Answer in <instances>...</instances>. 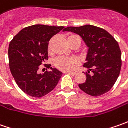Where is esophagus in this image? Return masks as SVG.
Returning <instances> with one entry per match:
<instances>
[{
    "label": "esophagus",
    "mask_w": 128,
    "mask_h": 128,
    "mask_svg": "<svg viewBox=\"0 0 128 128\" xmlns=\"http://www.w3.org/2000/svg\"><path fill=\"white\" fill-rule=\"evenodd\" d=\"M66 72L70 74V75H71V76H75L76 74V72Z\"/></svg>",
    "instance_id": "esophagus-1"
}]
</instances>
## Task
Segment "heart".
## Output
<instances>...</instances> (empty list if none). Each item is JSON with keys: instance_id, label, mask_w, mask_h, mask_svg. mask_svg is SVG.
Masks as SVG:
<instances>
[{"instance_id": "b5f03b06", "label": "heart", "mask_w": 128, "mask_h": 128, "mask_svg": "<svg viewBox=\"0 0 128 128\" xmlns=\"http://www.w3.org/2000/svg\"><path fill=\"white\" fill-rule=\"evenodd\" d=\"M72 40H78L80 42V38L75 34H70L68 36V41ZM78 63V61L75 58L60 56L55 60L56 66L64 71H71Z\"/></svg>"}]
</instances>
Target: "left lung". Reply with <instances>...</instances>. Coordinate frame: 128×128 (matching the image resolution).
<instances>
[{"label":"left lung","mask_w":128,"mask_h":128,"mask_svg":"<svg viewBox=\"0 0 128 128\" xmlns=\"http://www.w3.org/2000/svg\"><path fill=\"white\" fill-rule=\"evenodd\" d=\"M63 31L79 35L88 48L83 64L88 69L86 80L79 88L92 96L108 92L119 76L122 65L120 49L116 39L106 30L91 25L67 27Z\"/></svg>","instance_id":"1"}]
</instances>
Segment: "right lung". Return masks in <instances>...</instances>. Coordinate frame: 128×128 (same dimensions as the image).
I'll use <instances>...</instances> for the list:
<instances>
[{"label":"right lung","instance_id":"1","mask_svg":"<svg viewBox=\"0 0 128 128\" xmlns=\"http://www.w3.org/2000/svg\"><path fill=\"white\" fill-rule=\"evenodd\" d=\"M63 26L33 25L22 29L12 38L8 48L9 66L18 87L33 98H41L57 86L62 72L46 65L51 71L39 73L38 69L48 60L50 39L64 30Z\"/></svg>","mask_w":128,"mask_h":128}]
</instances>
